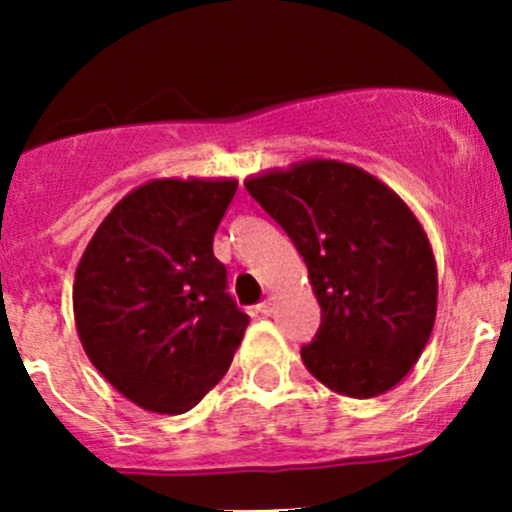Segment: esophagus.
<instances>
[{
    "label": "esophagus",
    "instance_id": "obj_1",
    "mask_svg": "<svg viewBox=\"0 0 512 512\" xmlns=\"http://www.w3.org/2000/svg\"><path fill=\"white\" fill-rule=\"evenodd\" d=\"M257 312H260L262 317H270V314L275 312V302H272V299H265V302L257 304Z\"/></svg>",
    "mask_w": 512,
    "mask_h": 512
}]
</instances>
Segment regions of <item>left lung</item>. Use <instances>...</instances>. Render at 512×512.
Wrapping results in <instances>:
<instances>
[{"label": "left lung", "instance_id": "1", "mask_svg": "<svg viewBox=\"0 0 512 512\" xmlns=\"http://www.w3.org/2000/svg\"><path fill=\"white\" fill-rule=\"evenodd\" d=\"M245 188L294 242L322 307L302 347L309 374L352 399L394 389L426 347L438 302L431 242L409 205L366 170L324 158Z\"/></svg>", "mask_w": 512, "mask_h": 512}]
</instances>
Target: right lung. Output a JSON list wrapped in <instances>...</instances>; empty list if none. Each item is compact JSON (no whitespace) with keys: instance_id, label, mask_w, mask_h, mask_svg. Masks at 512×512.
I'll use <instances>...</instances> for the list:
<instances>
[{"instance_id":"1","label":"right lung","mask_w":512,"mask_h":512,"mask_svg":"<svg viewBox=\"0 0 512 512\" xmlns=\"http://www.w3.org/2000/svg\"><path fill=\"white\" fill-rule=\"evenodd\" d=\"M235 190L237 180H151L106 215L76 267L84 352L141 409H193L230 369L250 324L213 255Z\"/></svg>"}]
</instances>
